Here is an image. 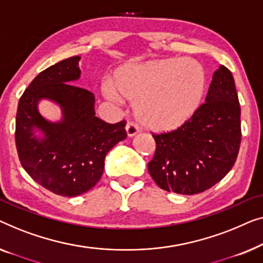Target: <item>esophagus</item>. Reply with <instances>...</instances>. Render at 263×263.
I'll list each match as a JSON object with an SVG mask.
<instances>
[{
    "label": "esophagus",
    "mask_w": 263,
    "mask_h": 263,
    "mask_svg": "<svg viewBox=\"0 0 263 263\" xmlns=\"http://www.w3.org/2000/svg\"><path fill=\"white\" fill-rule=\"evenodd\" d=\"M140 131L139 126L135 123H132V121H128L126 124V132H127V136L128 137H133L135 135H137Z\"/></svg>",
    "instance_id": "obj_1"
}]
</instances>
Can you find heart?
<instances>
[{
	"instance_id": "1",
	"label": "heart",
	"mask_w": 263,
	"mask_h": 263,
	"mask_svg": "<svg viewBox=\"0 0 263 263\" xmlns=\"http://www.w3.org/2000/svg\"><path fill=\"white\" fill-rule=\"evenodd\" d=\"M113 85L105 84L106 96L118 100V90L124 99L136 103V116L143 125L155 131H170L199 109L206 79L197 62L169 58L125 65L114 75Z\"/></svg>"
}]
</instances>
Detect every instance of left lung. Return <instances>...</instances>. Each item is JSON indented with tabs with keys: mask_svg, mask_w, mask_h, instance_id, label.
Listing matches in <instances>:
<instances>
[{
	"mask_svg": "<svg viewBox=\"0 0 263 263\" xmlns=\"http://www.w3.org/2000/svg\"><path fill=\"white\" fill-rule=\"evenodd\" d=\"M205 103L176 130L153 133L156 142L147 170L157 186L177 194H198L234 167L241 146V107L230 70L213 73Z\"/></svg>",
	"mask_w": 263,
	"mask_h": 263,
	"instance_id": "obj_1",
	"label": "left lung"
}]
</instances>
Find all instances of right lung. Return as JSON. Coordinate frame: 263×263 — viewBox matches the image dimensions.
<instances>
[{
    "label": "right lung",
    "mask_w": 263,
    "mask_h": 263,
    "mask_svg": "<svg viewBox=\"0 0 263 263\" xmlns=\"http://www.w3.org/2000/svg\"><path fill=\"white\" fill-rule=\"evenodd\" d=\"M79 56L58 62L39 73L21 95L16 112L15 144L21 165L40 186L62 197H76L101 179L108 151L127 137L121 120L108 124L95 117L94 94L77 87ZM50 98L61 106L63 119L50 123L37 102ZM42 130L36 139L32 128Z\"/></svg>",
    "instance_id": "obj_1"
}]
</instances>
